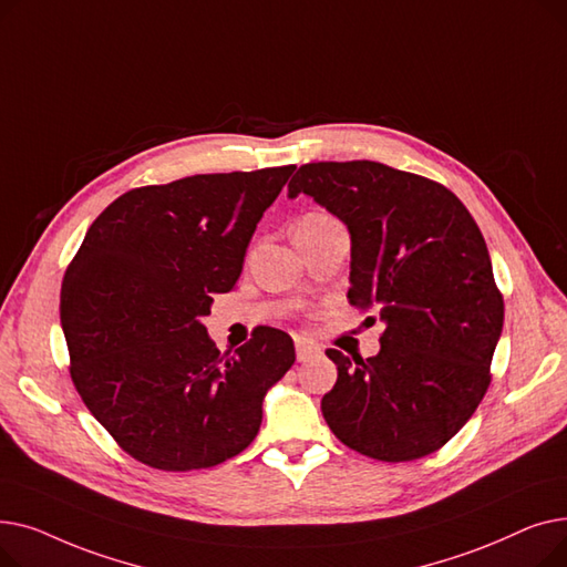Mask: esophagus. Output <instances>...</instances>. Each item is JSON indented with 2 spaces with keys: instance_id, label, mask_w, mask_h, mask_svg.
Segmentation results:
<instances>
[{
  "instance_id": "esophagus-1",
  "label": "esophagus",
  "mask_w": 567,
  "mask_h": 567,
  "mask_svg": "<svg viewBox=\"0 0 567 567\" xmlns=\"http://www.w3.org/2000/svg\"><path fill=\"white\" fill-rule=\"evenodd\" d=\"M321 355V349L303 338L296 340V359H299V363H310V361H317Z\"/></svg>"
}]
</instances>
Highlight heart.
<instances>
[{"mask_svg":"<svg viewBox=\"0 0 567 567\" xmlns=\"http://www.w3.org/2000/svg\"><path fill=\"white\" fill-rule=\"evenodd\" d=\"M315 216H323V214H310V218H315Z\"/></svg>","mask_w":567,"mask_h":567,"instance_id":"1","label":"heart"}]
</instances>
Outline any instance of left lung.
<instances>
[{
  "label": "left lung",
  "mask_w": 567,
  "mask_h": 567,
  "mask_svg": "<svg viewBox=\"0 0 567 567\" xmlns=\"http://www.w3.org/2000/svg\"><path fill=\"white\" fill-rule=\"evenodd\" d=\"M299 193L349 227L347 299L385 323L370 359L326 349L338 381L323 419L355 453L421 460L464 427L492 381L503 296L481 227L445 186L374 161L301 165L289 197Z\"/></svg>",
  "instance_id": "1"
}]
</instances>
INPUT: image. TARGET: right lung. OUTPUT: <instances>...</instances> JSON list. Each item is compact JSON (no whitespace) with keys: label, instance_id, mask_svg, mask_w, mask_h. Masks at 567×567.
Listing matches in <instances>:
<instances>
[{"label":"right lung","instance_id":"1","mask_svg":"<svg viewBox=\"0 0 567 567\" xmlns=\"http://www.w3.org/2000/svg\"><path fill=\"white\" fill-rule=\"evenodd\" d=\"M296 165L195 174L116 197L62 282L71 379L118 449L161 471L246 451L266 391L293 365L285 331L257 326L234 353L202 317L231 291L255 227Z\"/></svg>","mask_w":567,"mask_h":567}]
</instances>
